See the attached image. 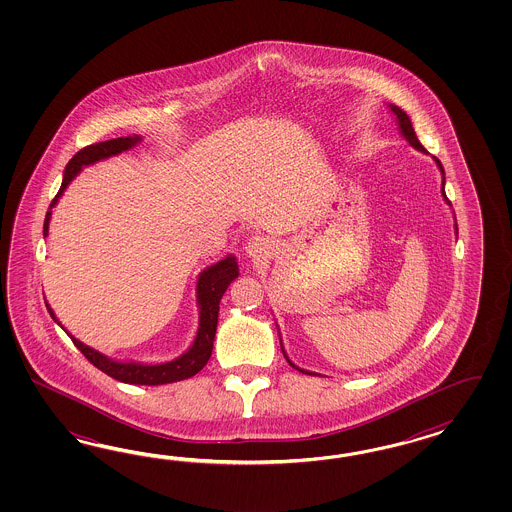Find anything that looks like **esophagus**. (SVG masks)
Here are the masks:
<instances>
[{"instance_id":"obj_1","label":"esophagus","mask_w":512,"mask_h":512,"mask_svg":"<svg viewBox=\"0 0 512 512\" xmlns=\"http://www.w3.org/2000/svg\"><path fill=\"white\" fill-rule=\"evenodd\" d=\"M270 251V242L263 238V236H253L249 238L248 253L251 257H261V255H268Z\"/></svg>"}]
</instances>
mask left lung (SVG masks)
<instances>
[{"label":"left lung","instance_id":"obj_1","mask_svg":"<svg viewBox=\"0 0 512 512\" xmlns=\"http://www.w3.org/2000/svg\"><path fill=\"white\" fill-rule=\"evenodd\" d=\"M390 110L396 114V118H398V124H400V129H402L403 137L407 139V142L411 144V146H415L417 150H424V146L420 144V140L417 139V133H415V129H413V124H411V120H409V116L403 112L402 109H398V107H394V105H390ZM435 163L439 165V169H441V172L445 174V171H443V165H441V161L435 157ZM443 195H445V189H443ZM445 199H447V195H445ZM447 202H449V199H447ZM456 231H458V227H456ZM285 355V353H283ZM285 358H287V355H285ZM287 362L293 366V368H296L295 364L287 358ZM298 372L302 373H308V375H311L310 372H304V370H300V368H296Z\"/></svg>","mask_w":512,"mask_h":512}]
</instances>
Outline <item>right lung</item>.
Returning a JSON list of instances; mask_svg holds the SVG:
<instances>
[{
    "mask_svg": "<svg viewBox=\"0 0 512 512\" xmlns=\"http://www.w3.org/2000/svg\"><path fill=\"white\" fill-rule=\"evenodd\" d=\"M139 140V137H118V139L105 140V142H95L90 146H84L80 152L73 155V159L67 163L65 172H63L62 187L50 202V208H48L47 217H45V227H43L45 236L48 234V221H50L54 204L62 197V193L65 191V187L69 186V182L77 176L78 172L82 171V167L92 165L95 161L105 159L110 155L125 152L131 146H135ZM236 278H238V263H236L233 255L202 272L201 278L197 281V298H199V306H201V326H199L197 338L193 341V345L189 347L186 355H182V357L176 358L172 362L155 364V366L114 362L110 358L103 357L101 353H97L95 349H90L88 345H84L77 338L71 336V340L77 345L78 351L88 358L97 370L107 373L112 379L122 381V383H129V385H167V383L193 377L195 373L201 372L202 368L206 366L208 358L212 355L214 338H216L219 302H221L223 293L227 291V287L231 285V281ZM47 308L50 317L58 323L54 311L50 310L48 304Z\"/></svg>",
    "mask_w": 512,
    "mask_h": 512,
    "instance_id": "1",
    "label": "right lung"
}]
</instances>
